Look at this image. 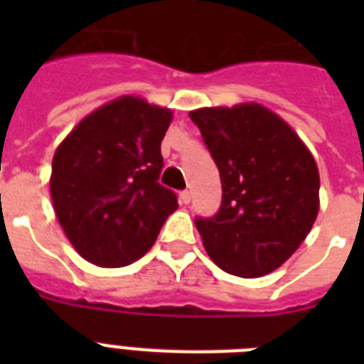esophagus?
<instances>
[{
	"instance_id": "34e87169",
	"label": "esophagus",
	"mask_w": 364,
	"mask_h": 364,
	"mask_svg": "<svg viewBox=\"0 0 364 364\" xmlns=\"http://www.w3.org/2000/svg\"><path fill=\"white\" fill-rule=\"evenodd\" d=\"M179 202H181V204H188V202H191V193H188V191L179 193Z\"/></svg>"
}]
</instances>
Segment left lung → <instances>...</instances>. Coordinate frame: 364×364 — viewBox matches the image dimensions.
I'll list each match as a JSON object with an SVG mask.
<instances>
[{"label": "left lung", "instance_id": "left-lung-1", "mask_svg": "<svg viewBox=\"0 0 364 364\" xmlns=\"http://www.w3.org/2000/svg\"><path fill=\"white\" fill-rule=\"evenodd\" d=\"M188 117L221 173V210L196 219L205 251L232 276L270 274L300 247L319 213L314 154L282 117L257 102L200 107Z\"/></svg>", "mask_w": 364, "mask_h": 364}]
</instances>
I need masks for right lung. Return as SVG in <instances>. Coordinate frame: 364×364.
Wrapping results in <instances>:
<instances>
[{
  "label": "right lung",
  "mask_w": 364,
  "mask_h": 364,
  "mask_svg": "<svg viewBox=\"0 0 364 364\" xmlns=\"http://www.w3.org/2000/svg\"><path fill=\"white\" fill-rule=\"evenodd\" d=\"M171 119L168 107L126 94L88 113L54 151V211L88 262H136L177 210L176 194L159 183L160 143Z\"/></svg>",
  "instance_id": "right-lung-1"
}]
</instances>
